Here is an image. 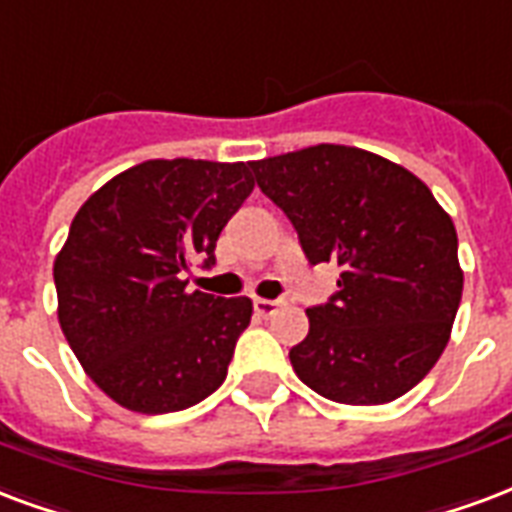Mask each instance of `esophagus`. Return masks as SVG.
Returning <instances> with one entry per match:
<instances>
[{"instance_id": "1", "label": "esophagus", "mask_w": 512, "mask_h": 512, "mask_svg": "<svg viewBox=\"0 0 512 512\" xmlns=\"http://www.w3.org/2000/svg\"><path fill=\"white\" fill-rule=\"evenodd\" d=\"M283 305H286L283 299H253V310H256V315H261V318H270V315L278 313Z\"/></svg>"}]
</instances>
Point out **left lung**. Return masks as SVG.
<instances>
[{
	"label": "left lung",
	"instance_id": "1",
	"mask_svg": "<svg viewBox=\"0 0 512 512\" xmlns=\"http://www.w3.org/2000/svg\"><path fill=\"white\" fill-rule=\"evenodd\" d=\"M264 197L297 229L310 264L337 261V291L307 307L288 351L299 380L343 405H383L424 380L461 302L456 229L399 164L345 145L251 161Z\"/></svg>",
	"mask_w": 512,
	"mask_h": 512
}]
</instances>
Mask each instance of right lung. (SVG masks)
I'll list each match as a JSON object with an SVG mask.
<instances>
[{
	"label": "right lung",
	"mask_w": 512,
	"mask_h": 512,
	"mask_svg": "<svg viewBox=\"0 0 512 512\" xmlns=\"http://www.w3.org/2000/svg\"><path fill=\"white\" fill-rule=\"evenodd\" d=\"M251 164L153 159L115 175L78 210L53 264L59 324L88 378L145 416L178 413L221 386L248 297L186 291L194 261L251 197Z\"/></svg>",
	"instance_id": "right-lung-1"
}]
</instances>
